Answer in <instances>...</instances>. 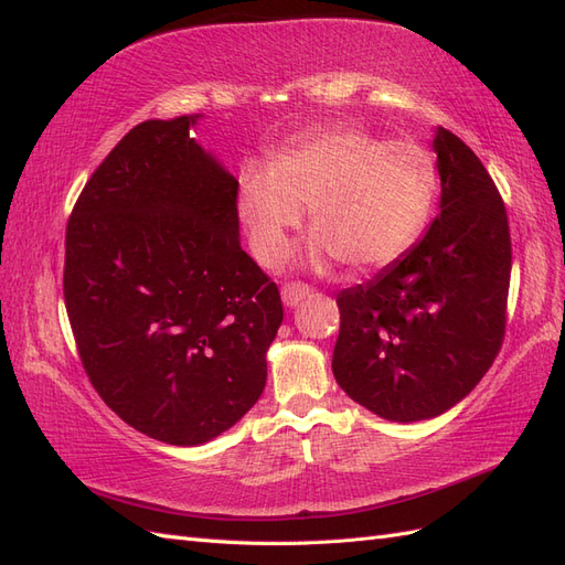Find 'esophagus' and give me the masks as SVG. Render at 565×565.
I'll return each instance as SVG.
<instances>
[{
	"mask_svg": "<svg viewBox=\"0 0 565 565\" xmlns=\"http://www.w3.org/2000/svg\"><path fill=\"white\" fill-rule=\"evenodd\" d=\"M309 295H311V287L306 282H287L282 287V301L287 306H299Z\"/></svg>",
	"mask_w": 565,
	"mask_h": 565,
	"instance_id": "esophagus-1",
	"label": "esophagus"
}]
</instances>
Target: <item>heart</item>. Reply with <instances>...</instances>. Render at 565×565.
I'll use <instances>...</instances> for the list:
<instances>
[{"instance_id": "heart-1", "label": "heart", "mask_w": 565, "mask_h": 565, "mask_svg": "<svg viewBox=\"0 0 565 565\" xmlns=\"http://www.w3.org/2000/svg\"><path fill=\"white\" fill-rule=\"evenodd\" d=\"M436 195L438 167L424 146L328 125L278 152L268 169H245L237 216L256 262L276 264L301 210H311L313 252L370 273L415 245Z\"/></svg>"}]
</instances>
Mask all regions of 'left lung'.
Here are the masks:
<instances>
[{"label":"left lung","instance_id":"1","mask_svg":"<svg viewBox=\"0 0 565 565\" xmlns=\"http://www.w3.org/2000/svg\"><path fill=\"white\" fill-rule=\"evenodd\" d=\"M440 212L377 280L337 297V384L370 413L419 422L471 393L507 330L511 237L504 200L476 152L438 127Z\"/></svg>","mask_w":565,"mask_h":565}]
</instances>
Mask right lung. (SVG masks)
<instances>
[{
	"label": "right lung",
	"instance_id": "obj_1",
	"mask_svg": "<svg viewBox=\"0 0 565 565\" xmlns=\"http://www.w3.org/2000/svg\"><path fill=\"white\" fill-rule=\"evenodd\" d=\"M146 119L98 164L65 228L63 297L84 372L113 413L200 446L266 386L278 285L241 247L237 181L191 136Z\"/></svg>",
	"mask_w": 565,
	"mask_h": 565
}]
</instances>
